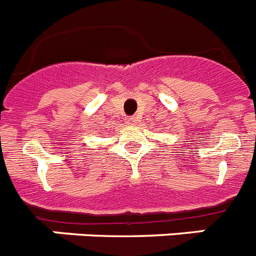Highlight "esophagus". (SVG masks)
<instances>
[{"label":"esophagus","mask_w":256,"mask_h":256,"mask_svg":"<svg viewBox=\"0 0 256 256\" xmlns=\"http://www.w3.org/2000/svg\"><path fill=\"white\" fill-rule=\"evenodd\" d=\"M126 123L128 124H136V118L134 116H130L126 119Z\"/></svg>","instance_id":"1"}]
</instances>
